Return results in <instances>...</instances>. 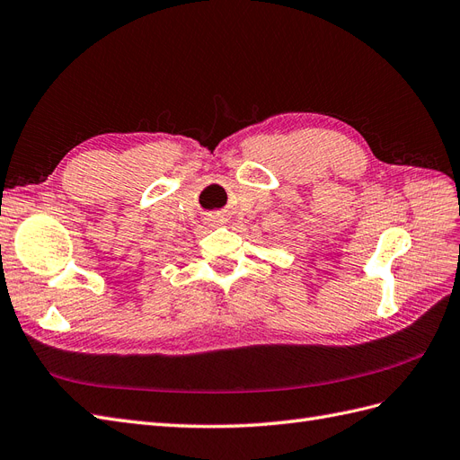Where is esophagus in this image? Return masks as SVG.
I'll return each mask as SVG.
<instances>
[{"label":"esophagus","instance_id":"obj_1","mask_svg":"<svg viewBox=\"0 0 460 460\" xmlns=\"http://www.w3.org/2000/svg\"><path fill=\"white\" fill-rule=\"evenodd\" d=\"M208 221L214 223V226H219V223H226V217H223L221 214H214V216L208 217Z\"/></svg>","mask_w":460,"mask_h":460}]
</instances>
